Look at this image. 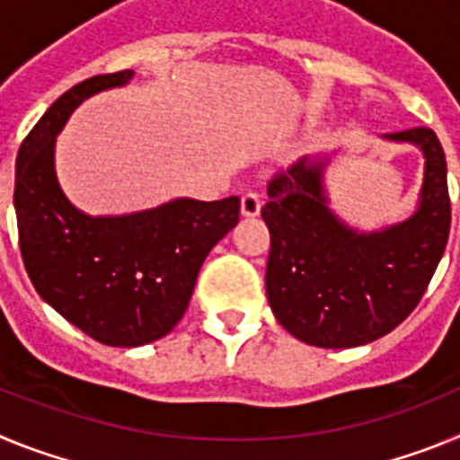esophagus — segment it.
Instances as JSON below:
<instances>
[{"instance_id":"esophagus-1","label":"esophagus","mask_w":460,"mask_h":460,"mask_svg":"<svg viewBox=\"0 0 460 460\" xmlns=\"http://www.w3.org/2000/svg\"><path fill=\"white\" fill-rule=\"evenodd\" d=\"M260 207H262V202H260V195L258 193L249 190V193L242 195V217H246V218L258 217Z\"/></svg>"}]
</instances>
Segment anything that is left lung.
<instances>
[{"label":"left lung","instance_id":"1","mask_svg":"<svg viewBox=\"0 0 460 460\" xmlns=\"http://www.w3.org/2000/svg\"><path fill=\"white\" fill-rule=\"evenodd\" d=\"M424 154V181L412 217L361 233L329 207V156L299 158L267 186V299L295 339L315 348H357L403 323L445 253L452 205L447 161L430 128L382 136Z\"/></svg>","mask_w":460,"mask_h":460}]
</instances>
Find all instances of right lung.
<instances>
[{
	"instance_id": "1",
	"label": "right lung",
	"mask_w": 460,
	"mask_h": 460,
	"mask_svg": "<svg viewBox=\"0 0 460 460\" xmlns=\"http://www.w3.org/2000/svg\"><path fill=\"white\" fill-rule=\"evenodd\" d=\"M131 78L133 71L108 73L68 89L36 121L15 158L24 270L43 302L112 348L170 334L205 258L239 221L237 195L214 202L177 198L119 217H89L68 200L55 170L57 136L83 101Z\"/></svg>"
}]
</instances>
